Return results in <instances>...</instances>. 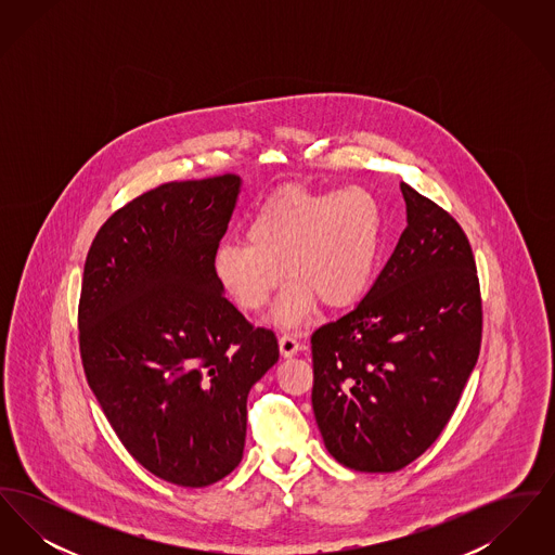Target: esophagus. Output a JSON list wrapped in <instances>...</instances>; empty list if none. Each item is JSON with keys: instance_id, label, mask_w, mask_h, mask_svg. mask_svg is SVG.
Returning a JSON list of instances; mask_svg holds the SVG:
<instances>
[{"instance_id": "34e87169", "label": "esophagus", "mask_w": 555, "mask_h": 555, "mask_svg": "<svg viewBox=\"0 0 555 555\" xmlns=\"http://www.w3.org/2000/svg\"><path fill=\"white\" fill-rule=\"evenodd\" d=\"M279 349H281V356H283V358H293V356L301 353L306 347L299 344L293 335H281V339H279Z\"/></svg>"}]
</instances>
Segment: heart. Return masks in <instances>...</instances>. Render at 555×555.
<instances>
[{
  "instance_id": "b5f03b06",
  "label": "heart",
  "mask_w": 555,
  "mask_h": 555,
  "mask_svg": "<svg viewBox=\"0 0 555 555\" xmlns=\"http://www.w3.org/2000/svg\"><path fill=\"white\" fill-rule=\"evenodd\" d=\"M383 211L362 186L314 191L287 186L268 197L245 227V241H229L211 260L216 283L245 312H260L285 279L272 322L301 326L314 301L326 310L356 304L374 274Z\"/></svg>"
}]
</instances>
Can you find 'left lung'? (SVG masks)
Wrapping results in <instances>:
<instances>
[{
  "instance_id": "left-lung-1",
  "label": "left lung",
  "mask_w": 555,
  "mask_h": 555,
  "mask_svg": "<svg viewBox=\"0 0 555 555\" xmlns=\"http://www.w3.org/2000/svg\"><path fill=\"white\" fill-rule=\"evenodd\" d=\"M408 227L364 299L312 335V408L328 453L396 473L430 448L475 369L482 333L462 227L405 183Z\"/></svg>"
}]
</instances>
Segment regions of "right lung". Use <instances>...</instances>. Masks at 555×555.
<instances>
[{
	"instance_id": "1",
	"label": "right lung",
	"mask_w": 555,
	"mask_h": 555,
	"mask_svg": "<svg viewBox=\"0 0 555 555\" xmlns=\"http://www.w3.org/2000/svg\"><path fill=\"white\" fill-rule=\"evenodd\" d=\"M238 193L235 175L143 193L107 218L82 272L87 383L132 457L179 487L237 468L249 389L279 360L211 272Z\"/></svg>"
}]
</instances>
